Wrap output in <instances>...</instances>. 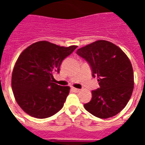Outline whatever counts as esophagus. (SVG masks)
I'll list each match as a JSON object with an SVG mask.
<instances>
[{
  "label": "esophagus",
  "mask_w": 145,
  "mask_h": 145,
  "mask_svg": "<svg viewBox=\"0 0 145 145\" xmlns=\"http://www.w3.org/2000/svg\"><path fill=\"white\" fill-rule=\"evenodd\" d=\"M73 91H74V92H79L80 91V89H78V88H71Z\"/></svg>",
  "instance_id": "1"
}]
</instances>
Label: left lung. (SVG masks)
Here are the masks:
<instances>
[{"mask_svg": "<svg viewBox=\"0 0 145 145\" xmlns=\"http://www.w3.org/2000/svg\"><path fill=\"white\" fill-rule=\"evenodd\" d=\"M97 77L99 88L91 91V101L85 109L96 117L107 119L123 109L134 89V71L127 56L117 46L98 40L77 50Z\"/></svg>", "mask_w": 145, "mask_h": 145, "instance_id": "obj_1", "label": "left lung"}]
</instances>
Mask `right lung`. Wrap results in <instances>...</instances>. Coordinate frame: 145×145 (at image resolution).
I'll list each match as a JSON object with an SVG mask.
<instances>
[{
    "label": "right lung",
    "instance_id": "add662e5",
    "mask_svg": "<svg viewBox=\"0 0 145 145\" xmlns=\"http://www.w3.org/2000/svg\"><path fill=\"white\" fill-rule=\"evenodd\" d=\"M77 47L39 41L20 54L12 72L11 87L15 100L24 112L44 119L62 109L70 87L54 83L53 74L60 72L62 61Z\"/></svg>",
    "mask_w": 145,
    "mask_h": 145
}]
</instances>
